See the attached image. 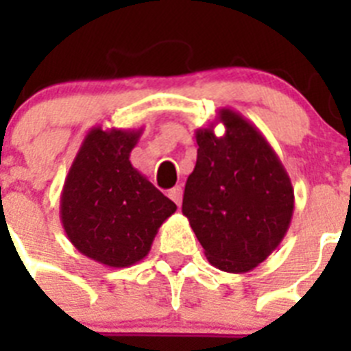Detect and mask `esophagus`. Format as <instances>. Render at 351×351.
I'll use <instances>...</instances> for the list:
<instances>
[{
	"mask_svg": "<svg viewBox=\"0 0 351 351\" xmlns=\"http://www.w3.org/2000/svg\"><path fill=\"white\" fill-rule=\"evenodd\" d=\"M169 197L172 198L173 202L178 204L179 207H181V202H182V188H181V186H173L172 190L169 191Z\"/></svg>",
	"mask_w": 351,
	"mask_h": 351,
	"instance_id": "obj_1",
	"label": "esophagus"
}]
</instances>
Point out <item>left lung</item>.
Here are the masks:
<instances>
[{"mask_svg":"<svg viewBox=\"0 0 351 351\" xmlns=\"http://www.w3.org/2000/svg\"><path fill=\"white\" fill-rule=\"evenodd\" d=\"M218 122L226 133L218 138ZM197 165L188 176L182 214L210 265L243 274L280 246L293 216V188L283 163L255 125L232 108L195 132Z\"/></svg>","mask_w":351,"mask_h":351,"instance_id":"1","label":"left lung"}]
</instances>
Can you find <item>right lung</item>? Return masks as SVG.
<instances>
[{
  "label": "right lung",
  "instance_id": "1",
  "mask_svg": "<svg viewBox=\"0 0 351 351\" xmlns=\"http://www.w3.org/2000/svg\"><path fill=\"white\" fill-rule=\"evenodd\" d=\"M142 128L93 126L61 191L64 234L84 256L123 269L144 260L178 206L130 161Z\"/></svg>",
  "mask_w": 351,
  "mask_h": 351
}]
</instances>
